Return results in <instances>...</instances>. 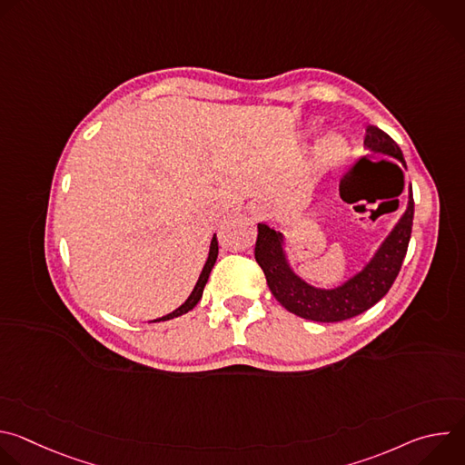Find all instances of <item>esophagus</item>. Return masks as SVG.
<instances>
[{
    "mask_svg": "<svg viewBox=\"0 0 465 465\" xmlns=\"http://www.w3.org/2000/svg\"><path fill=\"white\" fill-rule=\"evenodd\" d=\"M250 213L255 221H262V219H269L272 215V208L267 203H255V204H252Z\"/></svg>",
    "mask_w": 465,
    "mask_h": 465,
    "instance_id": "34e87169",
    "label": "esophagus"
}]
</instances>
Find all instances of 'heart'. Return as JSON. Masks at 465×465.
I'll use <instances>...</instances> for the list:
<instances>
[{"label":"heart","mask_w":465,"mask_h":465,"mask_svg":"<svg viewBox=\"0 0 465 465\" xmlns=\"http://www.w3.org/2000/svg\"><path fill=\"white\" fill-rule=\"evenodd\" d=\"M348 151H350V145L346 142V138L342 134H339V132H329V134H325L316 149H314V165L320 169V171H331L339 167L346 156H348Z\"/></svg>","instance_id":"heart-1"}]
</instances>
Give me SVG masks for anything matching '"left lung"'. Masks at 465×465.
I'll return each instance as SVG.
<instances>
[{
    "mask_svg": "<svg viewBox=\"0 0 465 465\" xmlns=\"http://www.w3.org/2000/svg\"><path fill=\"white\" fill-rule=\"evenodd\" d=\"M364 149L393 158L407 169L400 145L379 126H366ZM412 221L414 198L412 185H409L407 210L400 221L393 224L373 255L364 262V267L335 287H316L303 280L292 267L283 230H274L269 224H257L255 261L267 276L271 292L287 311L314 322L348 320L373 307L393 285L407 255Z\"/></svg>",
    "mask_w": 465,
    "mask_h": 465,
    "instance_id": "left-lung-1",
    "label": "left lung"
}]
</instances>
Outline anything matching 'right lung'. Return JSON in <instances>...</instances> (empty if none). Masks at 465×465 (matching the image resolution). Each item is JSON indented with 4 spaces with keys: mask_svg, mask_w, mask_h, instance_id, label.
<instances>
[{
    "mask_svg": "<svg viewBox=\"0 0 465 465\" xmlns=\"http://www.w3.org/2000/svg\"><path fill=\"white\" fill-rule=\"evenodd\" d=\"M217 255H219V242H217V235H213V237H212V244H210V253H208V259H206L204 267H203V272H201V276H198L196 285H194V289L191 291V294L187 296V300H185L180 307H176L173 312H169V314H165V316H160V318H156V320H151V322L171 320V318L182 316V314L189 312L198 302H201L203 292H204V287H206V283H208V280H210L212 269H213V264H215V261H217Z\"/></svg>",
    "mask_w": 465,
    "mask_h": 465,
    "instance_id": "obj_1",
    "label": "right lung"
}]
</instances>
